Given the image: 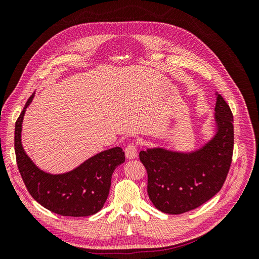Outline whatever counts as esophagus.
Returning <instances> with one entry per match:
<instances>
[{
  "label": "esophagus",
  "instance_id": "esophagus-1",
  "mask_svg": "<svg viewBox=\"0 0 259 259\" xmlns=\"http://www.w3.org/2000/svg\"><path fill=\"white\" fill-rule=\"evenodd\" d=\"M125 155L127 159H135L137 156V147L134 143H131L125 148Z\"/></svg>",
  "mask_w": 259,
  "mask_h": 259
}]
</instances>
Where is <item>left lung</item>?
Wrapping results in <instances>:
<instances>
[{
  "mask_svg": "<svg viewBox=\"0 0 259 259\" xmlns=\"http://www.w3.org/2000/svg\"><path fill=\"white\" fill-rule=\"evenodd\" d=\"M215 121V136L197 151L153 148L139 152L148 174L149 199L163 213L177 215L197 208L224 186L232 161L234 134L230 107L219 94Z\"/></svg>",
  "mask_w": 259,
  "mask_h": 259,
  "instance_id": "1",
  "label": "left lung"
}]
</instances>
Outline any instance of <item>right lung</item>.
I'll use <instances>...</instances> for the list:
<instances>
[{"label":"right lung","mask_w":259,"mask_h":259,"mask_svg":"<svg viewBox=\"0 0 259 259\" xmlns=\"http://www.w3.org/2000/svg\"><path fill=\"white\" fill-rule=\"evenodd\" d=\"M34 94L30 96L15 124V153L21 178L37 203L61 216L84 217L103 208L116 166L124 163L122 148L105 150L86 160L75 169L52 175L41 170L26 154L21 145L22 120Z\"/></svg>","instance_id":"right-lung-1"}]
</instances>
